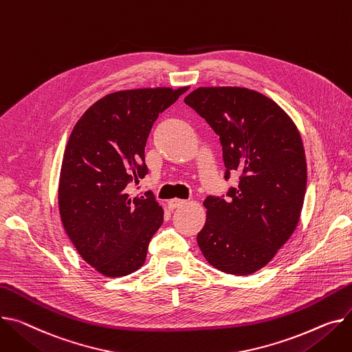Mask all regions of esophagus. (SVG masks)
<instances>
[{
  "instance_id": "34e87169",
  "label": "esophagus",
  "mask_w": 352,
  "mask_h": 352,
  "mask_svg": "<svg viewBox=\"0 0 352 352\" xmlns=\"http://www.w3.org/2000/svg\"><path fill=\"white\" fill-rule=\"evenodd\" d=\"M184 204H185V201H184V199L174 198V199H170L167 205H168V209H171V210H173V209H175V208H179V206H181V205H184Z\"/></svg>"
}]
</instances>
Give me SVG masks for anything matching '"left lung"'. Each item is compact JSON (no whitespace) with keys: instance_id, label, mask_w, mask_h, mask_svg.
Segmentation results:
<instances>
[{"instance_id":"1","label":"left lung","mask_w":352,"mask_h":352,"mask_svg":"<svg viewBox=\"0 0 352 352\" xmlns=\"http://www.w3.org/2000/svg\"><path fill=\"white\" fill-rule=\"evenodd\" d=\"M184 102L219 135L225 179L239 174L226 198L208 197L197 236L209 265L246 276L265 267L300 221L307 164L287 113L246 87H198Z\"/></svg>"}]
</instances>
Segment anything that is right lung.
<instances>
[{
	"label": "right lung",
	"instance_id": "right-lung-1",
	"mask_svg": "<svg viewBox=\"0 0 352 352\" xmlns=\"http://www.w3.org/2000/svg\"><path fill=\"white\" fill-rule=\"evenodd\" d=\"M188 90L133 89L110 93L75 124L59 178V214L82 259L107 277L127 276L146 262L164 210L148 191L130 185L148 173L144 147L160 113Z\"/></svg>",
	"mask_w": 352,
	"mask_h": 352
}]
</instances>
